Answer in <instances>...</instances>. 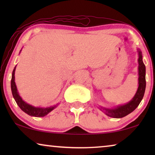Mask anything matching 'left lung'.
<instances>
[{
	"label": "left lung",
	"instance_id": "left-lung-1",
	"mask_svg": "<svg viewBox=\"0 0 155 155\" xmlns=\"http://www.w3.org/2000/svg\"><path fill=\"white\" fill-rule=\"evenodd\" d=\"M138 52V87L137 92L129 102L123 105H118L114 108H105L101 107L99 109L102 111L106 115L110 117L120 118L128 115L133 112L140 103L145 94L146 87L145 80V65L143 61V55L140 49H137Z\"/></svg>",
	"mask_w": 155,
	"mask_h": 155
}]
</instances>
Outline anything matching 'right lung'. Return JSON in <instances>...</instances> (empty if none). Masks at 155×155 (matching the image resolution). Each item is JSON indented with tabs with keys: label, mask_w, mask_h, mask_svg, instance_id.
Wrapping results in <instances>:
<instances>
[{
	"label": "right lung",
	"mask_w": 155,
	"mask_h": 155,
	"mask_svg": "<svg viewBox=\"0 0 155 155\" xmlns=\"http://www.w3.org/2000/svg\"><path fill=\"white\" fill-rule=\"evenodd\" d=\"M16 66L12 71V79H11V90L12 94L13 96V98L15 100L17 104L19 106V107L25 113H26L28 115L31 116H35V117H44L46 115H47L48 113H50L52 110H54L58 104L51 106L48 107H36L32 105L29 104L27 102H25L24 100H22V97L20 96L19 92L17 89V86L15 82V72Z\"/></svg>",
	"instance_id": "1"
}]
</instances>
